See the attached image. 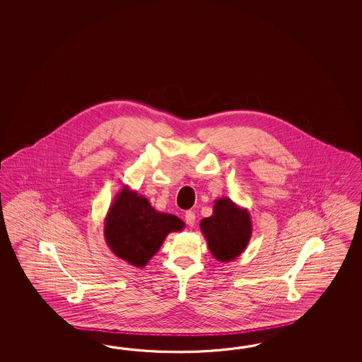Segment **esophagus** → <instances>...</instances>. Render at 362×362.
Segmentation results:
<instances>
[{
	"instance_id": "1",
	"label": "esophagus",
	"mask_w": 362,
	"mask_h": 362,
	"mask_svg": "<svg viewBox=\"0 0 362 362\" xmlns=\"http://www.w3.org/2000/svg\"><path fill=\"white\" fill-rule=\"evenodd\" d=\"M185 221H186L189 226H194V223H195V214L192 211H186Z\"/></svg>"
}]
</instances>
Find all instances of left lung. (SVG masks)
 <instances>
[{
    "instance_id": "8db88e82",
    "label": "left lung",
    "mask_w": 362,
    "mask_h": 362,
    "mask_svg": "<svg viewBox=\"0 0 362 362\" xmlns=\"http://www.w3.org/2000/svg\"><path fill=\"white\" fill-rule=\"evenodd\" d=\"M208 248L217 262L235 260L252 235V221L247 208L239 207L230 198L215 200L214 214L199 223Z\"/></svg>"
}]
</instances>
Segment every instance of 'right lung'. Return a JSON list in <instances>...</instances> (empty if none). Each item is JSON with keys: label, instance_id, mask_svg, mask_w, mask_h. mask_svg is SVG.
<instances>
[{"label": "right lung", "instance_id": "1", "mask_svg": "<svg viewBox=\"0 0 362 362\" xmlns=\"http://www.w3.org/2000/svg\"><path fill=\"white\" fill-rule=\"evenodd\" d=\"M103 225L110 250L136 268H144L151 260L170 233L185 228L177 216L156 211L145 197L127 185L116 194Z\"/></svg>", "mask_w": 362, "mask_h": 362}]
</instances>
